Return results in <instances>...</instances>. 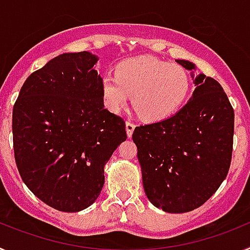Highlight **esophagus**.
I'll return each mask as SVG.
<instances>
[{
  "label": "esophagus",
  "instance_id": "esophagus-1",
  "mask_svg": "<svg viewBox=\"0 0 250 250\" xmlns=\"http://www.w3.org/2000/svg\"><path fill=\"white\" fill-rule=\"evenodd\" d=\"M126 134L129 138H131L132 132H134V129H135V125H134V123H131V121H126Z\"/></svg>",
  "mask_w": 250,
  "mask_h": 250
}]
</instances>
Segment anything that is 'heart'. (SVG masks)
I'll use <instances>...</instances> for the list:
<instances>
[{
    "label": "heart",
    "instance_id": "heart-1",
    "mask_svg": "<svg viewBox=\"0 0 250 250\" xmlns=\"http://www.w3.org/2000/svg\"><path fill=\"white\" fill-rule=\"evenodd\" d=\"M189 89L190 80L182 66L150 56L124 60L114 76L101 80L104 103L110 111H120L131 95L132 107L146 121L163 120L178 111Z\"/></svg>",
    "mask_w": 250,
    "mask_h": 250
}]
</instances>
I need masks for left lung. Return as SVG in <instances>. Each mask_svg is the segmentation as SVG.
<instances>
[{
    "instance_id": "left-lung-1",
    "label": "left lung",
    "mask_w": 250,
    "mask_h": 250,
    "mask_svg": "<svg viewBox=\"0 0 250 250\" xmlns=\"http://www.w3.org/2000/svg\"><path fill=\"white\" fill-rule=\"evenodd\" d=\"M176 62L195 68L185 60ZM194 83L193 96L175 115L136 126L132 134L145 194L167 213H187L204 204L230 167L234 110L228 96L204 74Z\"/></svg>"
}]
</instances>
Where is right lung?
I'll list each match as a JSON object with an SVG mask.
<instances>
[{"label":"right lung","mask_w":250,"mask_h":250,"mask_svg":"<svg viewBox=\"0 0 250 250\" xmlns=\"http://www.w3.org/2000/svg\"><path fill=\"white\" fill-rule=\"evenodd\" d=\"M96 62L87 51L55 57L27 77L13 106L20 175L40 200L66 213L98 199L104 167L127 138L124 119L104 107Z\"/></svg>","instance_id":"add662e5"}]
</instances>
